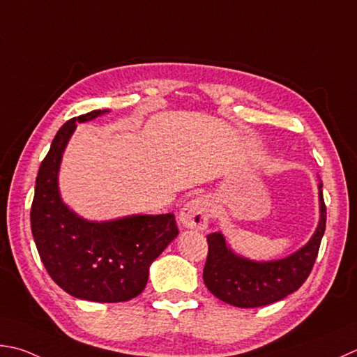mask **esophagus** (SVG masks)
I'll list each match as a JSON object with an SVG mask.
<instances>
[{
    "mask_svg": "<svg viewBox=\"0 0 357 357\" xmlns=\"http://www.w3.org/2000/svg\"><path fill=\"white\" fill-rule=\"evenodd\" d=\"M211 204L205 197H196L188 202L180 211V222L186 228L205 230L211 218Z\"/></svg>",
    "mask_w": 357,
    "mask_h": 357,
    "instance_id": "esophagus-1",
    "label": "esophagus"
}]
</instances>
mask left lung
<instances>
[{"mask_svg": "<svg viewBox=\"0 0 357 357\" xmlns=\"http://www.w3.org/2000/svg\"><path fill=\"white\" fill-rule=\"evenodd\" d=\"M319 183L320 220L306 245L275 261H252L234 253L222 233L206 236L204 281L214 297L238 307H259L283 300L305 283L317 258L326 227V206Z\"/></svg>", "mask_w": 357, "mask_h": 357, "instance_id": "left-lung-1", "label": "left lung"}]
</instances>
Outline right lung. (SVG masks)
<instances>
[{"label":"right lung","instance_id":"1","mask_svg":"<svg viewBox=\"0 0 357 357\" xmlns=\"http://www.w3.org/2000/svg\"><path fill=\"white\" fill-rule=\"evenodd\" d=\"M107 112L71 118L59 129L37 174L31 230L43 266L65 292L80 300L119 303L143 292L151 264L177 238L178 228L172 213L91 222L63 204L59 167L76 123Z\"/></svg>","mask_w":357,"mask_h":357}]
</instances>
